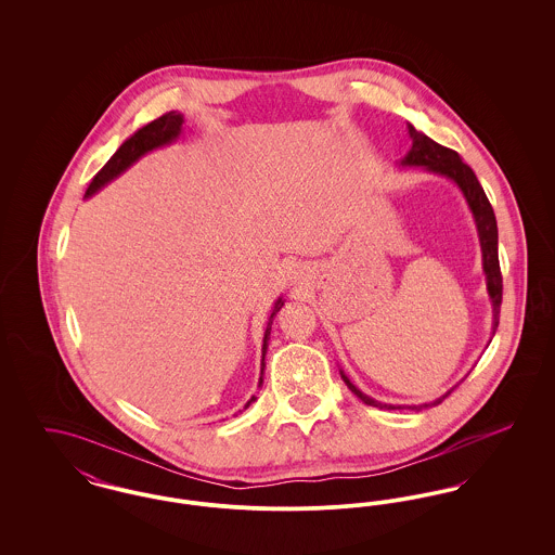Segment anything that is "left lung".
I'll use <instances>...</instances> for the list:
<instances>
[{
	"mask_svg": "<svg viewBox=\"0 0 555 555\" xmlns=\"http://www.w3.org/2000/svg\"><path fill=\"white\" fill-rule=\"evenodd\" d=\"M410 137H412V147L405 154V158L399 162V166H423L426 172L446 177L451 183H455L457 189L462 191L468 208L473 211L475 218L476 233H478V241H480V251H482V272H485V281H487V293L493 306V335L498 331L500 324V308H502V270H500V256H498V220L493 208L482 191V186L478 183L473 168L468 164H464V159L460 158L457 152L448 150L443 145H439L437 141H433L430 137H426L424 132L416 131L414 127H410ZM341 372V378L345 385L349 387V391L358 399H362L366 405H374V408H387V410H423V408H433L437 403H441L446 397L464 380H460L455 387H451L446 396L437 397L433 401L426 403H418V405H396V403H383L376 401L374 397L362 393L351 380L349 376Z\"/></svg>",
	"mask_w": 555,
	"mask_h": 555,
	"instance_id": "left-lung-1",
	"label": "left lung"
}]
</instances>
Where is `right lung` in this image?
Returning <instances> with one entry per match:
<instances>
[{
    "instance_id": "1",
    "label": "right lung",
    "mask_w": 555,
    "mask_h": 555,
    "mask_svg": "<svg viewBox=\"0 0 555 555\" xmlns=\"http://www.w3.org/2000/svg\"><path fill=\"white\" fill-rule=\"evenodd\" d=\"M183 125H185V116H183L181 112H168V114L159 116L156 120H152L150 125L141 127L139 131L132 132L131 137L116 150V154L107 159L106 166L93 177L91 185L87 186V191H85V197L95 195L100 189H104L107 183H112L114 179H118L125 170H129L132 164L139 158H143L145 154H150V152H154V150H158V147H164V145L175 143V141L181 137ZM283 306H285V301H283V297H279V299L274 301V308H272V312H270V317H268V322H266L264 341H262V370H260L258 387L264 383V378H262L266 369L264 356L266 349H268V341H270L272 320H274L276 312H279ZM254 401H256V396H251V399L245 403L243 410H247ZM243 410H241V412H243Z\"/></svg>"
}]
</instances>
